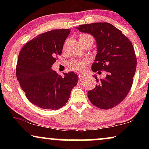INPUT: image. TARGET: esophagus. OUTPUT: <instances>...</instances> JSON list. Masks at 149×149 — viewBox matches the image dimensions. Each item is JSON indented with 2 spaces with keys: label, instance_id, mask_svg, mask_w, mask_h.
Segmentation results:
<instances>
[{
  "label": "esophagus",
  "instance_id": "34e87169",
  "mask_svg": "<svg viewBox=\"0 0 149 149\" xmlns=\"http://www.w3.org/2000/svg\"><path fill=\"white\" fill-rule=\"evenodd\" d=\"M85 74H79V81L83 80V79L85 78Z\"/></svg>",
  "mask_w": 149,
  "mask_h": 149
}]
</instances>
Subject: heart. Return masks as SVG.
<instances>
[{
  "label": "heart",
  "mask_w": 149,
  "mask_h": 149,
  "mask_svg": "<svg viewBox=\"0 0 149 149\" xmlns=\"http://www.w3.org/2000/svg\"><path fill=\"white\" fill-rule=\"evenodd\" d=\"M87 40H91L93 42V38L92 36L88 34H81L79 36V42H85ZM87 64V60H73L68 63V67L72 70L80 71L84 70Z\"/></svg>",
  "instance_id": "heart-1"
}]
</instances>
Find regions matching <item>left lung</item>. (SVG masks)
<instances>
[{
	"label": "left lung",
	"instance_id": "8db88e82",
	"mask_svg": "<svg viewBox=\"0 0 149 149\" xmlns=\"http://www.w3.org/2000/svg\"><path fill=\"white\" fill-rule=\"evenodd\" d=\"M78 30L91 34L97 43V55L91 66L93 72L104 70V79L87 92L93 105L110 109L125 99L131 89L136 69V56L132 42L121 30L107 22L83 24Z\"/></svg>",
	"mask_w": 149,
	"mask_h": 149
}]
</instances>
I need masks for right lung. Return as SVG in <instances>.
<instances>
[{
	"mask_svg": "<svg viewBox=\"0 0 149 149\" xmlns=\"http://www.w3.org/2000/svg\"><path fill=\"white\" fill-rule=\"evenodd\" d=\"M69 29L44 32L24 45L20 51L16 76L26 96L32 104L43 109L58 110L68 101L79 77L73 72L62 77L52 70L57 56L62 54Z\"/></svg>",
	"mask_w": 149,
	"mask_h": 149,
	"instance_id": "obj_1",
	"label": "right lung"
}]
</instances>
